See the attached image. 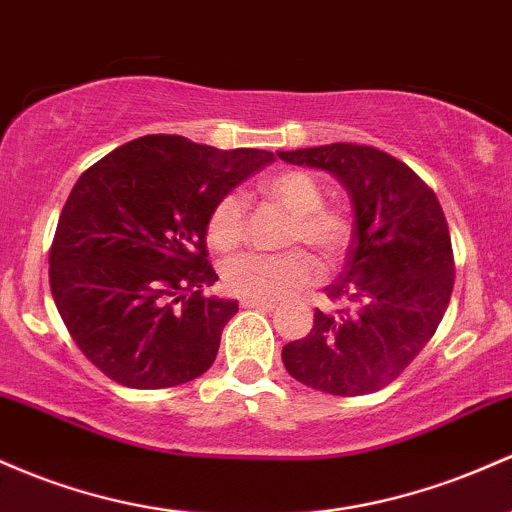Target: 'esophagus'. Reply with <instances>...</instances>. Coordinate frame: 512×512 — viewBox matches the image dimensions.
I'll use <instances>...</instances> for the list:
<instances>
[{
    "label": "esophagus",
    "mask_w": 512,
    "mask_h": 512,
    "mask_svg": "<svg viewBox=\"0 0 512 512\" xmlns=\"http://www.w3.org/2000/svg\"><path fill=\"white\" fill-rule=\"evenodd\" d=\"M240 306L243 308H257V311H274V303H269V301H255V299H243L240 301Z\"/></svg>",
    "instance_id": "obj_1"
}]
</instances>
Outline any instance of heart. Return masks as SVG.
I'll return each instance as SVG.
<instances>
[{"instance_id":"heart-1","label":"heart","mask_w":512,"mask_h":512,"mask_svg":"<svg viewBox=\"0 0 512 512\" xmlns=\"http://www.w3.org/2000/svg\"><path fill=\"white\" fill-rule=\"evenodd\" d=\"M260 192L294 213L286 230V243L313 247V252L325 265H335L342 260L352 240V223L342 211L323 206V187L313 174L306 170L272 172L260 179ZM206 235L213 250L218 252H230L243 243V196L230 192L213 204L209 221H206ZM221 279L223 286L238 299L282 301L316 282L318 265L301 247L279 252V255L245 252V255L230 257L221 269Z\"/></svg>"}]
</instances>
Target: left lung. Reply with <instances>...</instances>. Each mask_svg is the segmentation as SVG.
Segmentation results:
<instances>
[{"label": "left lung", "mask_w": 512, "mask_h": 512, "mask_svg": "<svg viewBox=\"0 0 512 512\" xmlns=\"http://www.w3.org/2000/svg\"><path fill=\"white\" fill-rule=\"evenodd\" d=\"M277 155L338 177L355 206L345 269L325 289L345 306L316 308L311 333L284 345L286 372L333 396L384 389L428 345L452 296L454 252L440 201L406 162L372 145Z\"/></svg>", "instance_id": "8db88e82"}]
</instances>
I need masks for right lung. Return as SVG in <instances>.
Instances as JSON below:
<instances>
[{
    "mask_svg": "<svg viewBox=\"0 0 512 512\" xmlns=\"http://www.w3.org/2000/svg\"><path fill=\"white\" fill-rule=\"evenodd\" d=\"M274 155L143 136L82 172L53 245L50 291L82 355L128 389L187 384L211 367L238 301L218 279L206 221L223 194Z\"/></svg>",
    "mask_w": 512,
    "mask_h": 512,
    "instance_id": "obj_1",
    "label": "right lung"
}]
</instances>
